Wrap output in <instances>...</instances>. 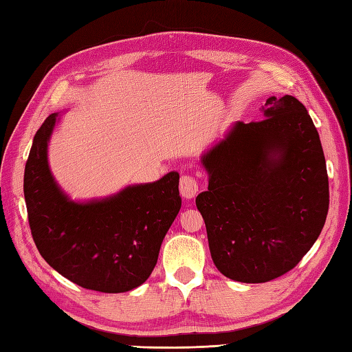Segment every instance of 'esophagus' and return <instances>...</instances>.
<instances>
[{"mask_svg":"<svg viewBox=\"0 0 352 352\" xmlns=\"http://www.w3.org/2000/svg\"><path fill=\"white\" fill-rule=\"evenodd\" d=\"M198 190H199V184H198L195 177L183 175L180 178V193L183 198H186V199L195 198Z\"/></svg>","mask_w":352,"mask_h":352,"instance_id":"34e87169","label":"esophagus"}]
</instances>
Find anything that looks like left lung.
<instances>
[{
	"label": "left lung",
	"mask_w": 352,
	"mask_h": 352,
	"mask_svg": "<svg viewBox=\"0 0 352 352\" xmlns=\"http://www.w3.org/2000/svg\"><path fill=\"white\" fill-rule=\"evenodd\" d=\"M261 121L236 122L201 157L208 189L197 197L219 272L266 283L316 242L330 192L319 133L295 96L266 100Z\"/></svg>",
	"instance_id": "1"
}]
</instances>
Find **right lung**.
<instances>
[{
	"label": "right lung",
	"mask_w": 352,
	"mask_h": 352,
	"mask_svg": "<svg viewBox=\"0 0 352 352\" xmlns=\"http://www.w3.org/2000/svg\"><path fill=\"white\" fill-rule=\"evenodd\" d=\"M57 116L50 115L37 130L25 163L24 197L33 241L45 261L78 286L104 294L129 292L151 275L180 212V175L172 170L107 198L71 201L48 166Z\"/></svg>",
	"instance_id": "add662e5"
}]
</instances>
